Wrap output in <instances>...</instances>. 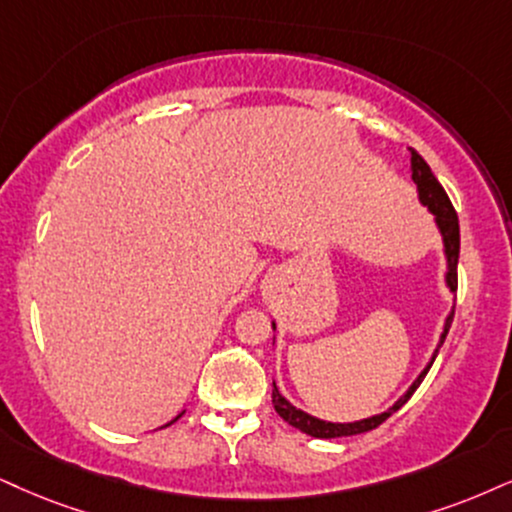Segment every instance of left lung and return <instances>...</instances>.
I'll list each match as a JSON object with an SVG mask.
<instances>
[{
	"mask_svg": "<svg viewBox=\"0 0 512 512\" xmlns=\"http://www.w3.org/2000/svg\"><path fill=\"white\" fill-rule=\"evenodd\" d=\"M410 178H413L415 187H418V201L422 206L427 208V211L434 216V225H437L439 235H441V244H444V261H446V270H444V285L449 289L451 294H456V287H458V254H460V227H458V216L456 211H453L449 197H446L444 187L439 185V180L434 178L432 168L427 166L425 159L418 154L415 149H410ZM451 320H453V306L449 315H446L444 320V327H441V334H439V342H437V349L432 351L430 356V363L425 365V368L420 370V375L415 377L413 384L403 391V394L396 399L391 406L384 410V413H377V415H370V418H363V420H353V422H330V420H320L315 418V415L306 413V410L296 408L294 403H289L285 396L280 394V389H277V384L273 382V406L277 410V415H280L282 420L289 422V425L296 427L299 432L304 434H311L315 439H337V437H351V434H363V432H370L375 430L377 425H382L384 420L389 418L391 413H396L403 403H406L410 396H413V391L420 387V382L425 380L427 370L432 368L434 358H437V353L441 349V344H444L446 334H449V327H451ZM273 330H275V323H273Z\"/></svg>",
	"mask_w": 512,
	"mask_h": 512,
	"instance_id": "left-lung-1",
	"label": "left lung"
}]
</instances>
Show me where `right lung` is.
<instances>
[{
  "label": "right lung",
  "mask_w": 512,
  "mask_h": 512,
  "mask_svg": "<svg viewBox=\"0 0 512 512\" xmlns=\"http://www.w3.org/2000/svg\"><path fill=\"white\" fill-rule=\"evenodd\" d=\"M182 413H185V410H182ZM182 413H180V415H175V418H173V420H170V422H166V425H163V427L173 425V422H175V420H180V418H182ZM163 427H159V430H163Z\"/></svg>",
  "instance_id": "right-lung-1"
}]
</instances>
